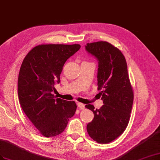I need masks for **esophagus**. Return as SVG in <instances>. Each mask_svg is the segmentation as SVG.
Instances as JSON below:
<instances>
[{"instance_id":"1","label":"esophagus","mask_w":160,"mask_h":160,"mask_svg":"<svg viewBox=\"0 0 160 160\" xmlns=\"http://www.w3.org/2000/svg\"><path fill=\"white\" fill-rule=\"evenodd\" d=\"M77 105H78V107L80 109H84V108H85L84 104H82V103H79V102L77 103Z\"/></svg>"}]
</instances>
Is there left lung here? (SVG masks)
I'll return each mask as SVG.
<instances>
[{"mask_svg": "<svg viewBox=\"0 0 160 160\" xmlns=\"http://www.w3.org/2000/svg\"><path fill=\"white\" fill-rule=\"evenodd\" d=\"M89 53L99 61L98 91L104 105L95 109L92 105L85 106L93 112L94 118L87 124L90 137L98 143L106 144L121 135L128 124L134 93L122 52L105 41L87 43Z\"/></svg>", "mask_w": 160, "mask_h": 160, "instance_id": "left-lung-1", "label": "left lung"}]
</instances>
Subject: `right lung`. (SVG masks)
Listing matches in <instances>:
<instances>
[{"label":"right lung","mask_w":160,"mask_h":160,"mask_svg":"<svg viewBox=\"0 0 160 160\" xmlns=\"http://www.w3.org/2000/svg\"><path fill=\"white\" fill-rule=\"evenodd\" d=\"M80 48L74 44H40L24 58L18 77L19 103L30 122L45 137L63 132L77 108L73 101L55 97L51 92L69 57Z\"/></svg>","instance_id":"add662e5"}]
</instances>
